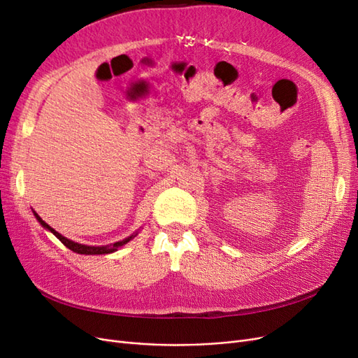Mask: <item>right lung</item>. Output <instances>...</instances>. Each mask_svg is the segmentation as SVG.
I'll return each instance as SVG.
<instances>
[{
  "instance_id": "obj_1",
  "label": "right lung",
  "mask_w": 358,
  "mask_h": 358,
  "mask_svg": "<svg viewBox=\"0 0 358 358\" xmlns=\"http://www.w3.org/2000/svg\"><path fill=\"white\" fill-rule=\"evenodd\" d=\"M34 216L37 218V221L45 227L46 230H49L50 233H53L55 234L58 239L66 245L69 249H71L73 252H78V254H85V255H100V254H110V252H115V251H117V248H121V246H124L125 243H128L129 241L133 239V237L136 236V234H133V236H129V237H127L125 241H121V242H116V243H113V245H110V246H88V245H82V243H76V242H73V241H69L67 237H64L62 234H59L58 231H55L52 229V227L49 225V224H46L45 221H43L40 216L34 212Z\"/></svg>"
}]
</instances>
